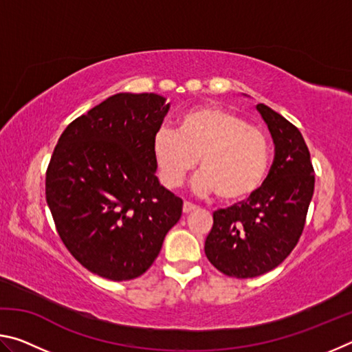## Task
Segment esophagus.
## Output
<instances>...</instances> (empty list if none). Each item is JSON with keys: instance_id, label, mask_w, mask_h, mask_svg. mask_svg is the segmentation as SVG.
Wrapping results in <instances>:
<instances>
[{"instance_id": "1", "label": "esophagus", "mask_w": 352, "mask_h": 352, "mask_svg": "<svg viewBox=\"0 0 352 352\" xmlns=\"http://www.w3.org/2000/svg\"><path fill=\"white\" fill-rule=\"evenodd\" d=\"M195 208H197V206H195L194 204H190V201H184V204H183V212L188 214L190 211H194Z\"/></svg>"}]
</instances>
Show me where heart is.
<instances>
[{"instance_id": "1", "label": "heart", "mask_w": 352, "mask_h": 352, "mask_svg": "<svg viewBox=\"0 0 352 352\" xmlns=\"http://www.w3.org/2000/svg\"><path fill=\"white\" fill-rule=\"evenodd\" d=\"M152 152L164 186H180L199 158L201 172L195 177L194 189L200 194L216 192L225 201L256 192L270 164V142L264 130L217 105L188 110L177 132L157 130Z\"/></svg>"}]
</instances>
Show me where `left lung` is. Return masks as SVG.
<instances>
[{"label":"left lung","mask_w":352,"mask_h":352,"mask_svg":"<svg viewBox=\"0 0 352 352\" xmlns=\"http://www.w3.org/2000/svg\"><path fill=\"white\" fill-rule=\"evenodd\" d=\"M269 127L275 160L262 186L247 200L212 214L205 254L231 278H254L278 267L296 247L314 195V166L300 130L258 104Z\"/></svg>","instance_id":"obj_1"}]
</instances>
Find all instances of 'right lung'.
<instances>
[{"label":"right lung","mask_w":352,"mask_h":352,"mask_svg":"<svg viewBox=\"0 0 352 352\" xmlns=\"http://www.w3.org/2000/svg\"><path fill=\"white\" fill-rule=\"evenodd\" d=\"M169 104L155 93H119L76 118L46 169V201L74 258L111 281L141 276L182 217L162 186L152 140Z\"/></svg>","instance_id":"obj_1"}]
</instances>
